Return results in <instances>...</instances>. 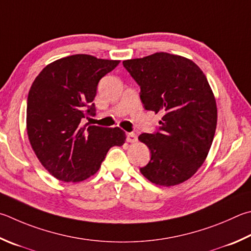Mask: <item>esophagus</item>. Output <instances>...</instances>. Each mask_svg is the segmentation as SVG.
Masks as SVG:
<instances>
[{
  "label": "esophagus",
  "instance_id": "esophagus-1",
  "mask_svg": "<svg viewBox=\"0 0 251 251\" xmlns=\"http://www.w3.org/2000/svg\"><path fill=\"white\" fill-rule=\"evenodd\" d=\"M126 139L128 143H136V141H137V136H136L134 133H127Z\"/></svg>",
  "mask_w": 251,
  "mask_h": 251
}]
</instances>
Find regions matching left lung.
<instances>
[{
    "instance_id": "left-lung-1",
    "label": "left lung",
    "mask_w": 251,
    "mask_h": 251,
    "mask_svg": "<svg viewBox=\"0 0 251 251\" xmlns=\"http://www.w3.org/2000/svg\"><path fill=\"white\" fill-rule=\"evenodd\" d=\"M123 66L140 86L146 110L163 115L156 133L138 137L151 153L141 175L158 185L180 184L203 165L215 135L217 108L206 76L192 60L168 52Z\"/></svg>"
}]
</instances>
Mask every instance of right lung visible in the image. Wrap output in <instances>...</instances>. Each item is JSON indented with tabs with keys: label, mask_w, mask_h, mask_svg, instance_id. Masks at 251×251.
Wrapping results in <instances>:
<instances>
[{
	"label": "right lung",
	"mask_w": 251,
	"mask_h": 251,
	"mask_svg": "<svg viewBox=\"0 0 251 251\" xmlns=\"http://www.w3.org/2000/svg\"><path fill=\"white\" fill-rule=\"evenodd\" d=\"M118 60L74 54L45 67L27 98V134L31 148L50 175L80 182L97 173L113 146L125 143L120 127L83 125L95 115L99 81Z\"/></svg>",
	"instance_id": "obj_1"
}]
</instances>
